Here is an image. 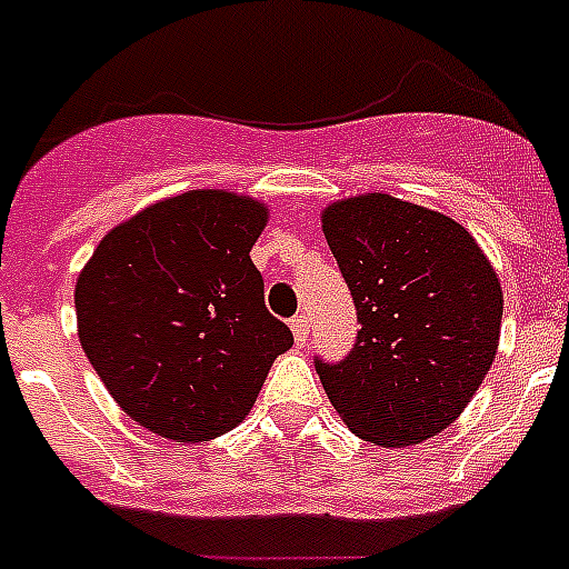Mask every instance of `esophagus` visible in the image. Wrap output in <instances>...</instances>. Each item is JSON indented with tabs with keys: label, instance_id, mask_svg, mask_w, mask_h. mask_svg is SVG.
<instances>
[{
	"label": "esophagus",
	"instance_id": "1",
	"mask_svg": "<svg viewBox=\"0 0 569 569\" xmlns=\"http://www.w3.org/2000/svg\"><path fill=\"white\" fill-rule=\"evenodd\" d=\"M290 328H293L296 345H305V341H308V336H310L308 316H305V313H296L293 319H290Z\"/></svg>",
	"mask_w": 569,
	"mask_h": 569
}]
</instances>
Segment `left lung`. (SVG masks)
<instances>
[{
    "instance_id": "left-lung-1",
    "label": "left lung",
    "mask_w": 569,
    "mask_h": 569,
    "mask_svg": "<svg viewBox=\"0 0 569 569\" xmlns=\"http://www.w3.org/2000/svg\"><path fill=\"white\" fill-rule=\"evenodd\" d=\"M325 236L353 296L339 361L316 356L336 413L373 445H419L459 419L499 347V279L459 222L370 193L325 210Z\"/></svg>"
}]
</instances>
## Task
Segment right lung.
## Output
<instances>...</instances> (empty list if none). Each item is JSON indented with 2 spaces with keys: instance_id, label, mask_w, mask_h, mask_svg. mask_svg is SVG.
<instances>
[{
  "instance_id": "obj_1",
  "label": "right lung",
  "mask_w": 569,
  "mask_h": 569,
  "mask_svg": "<svg viewBox=\"0 0 569 569\" xmlns=\"http://www.w3.org/2000/svg\"><path fill=\"white\" fill-rule=\"evenodd\" d=\"M264 222L244 196L190 190L110 230L79 276L82 350L116 405L164 439L228 433L293 345L250 261Z\"/></svg>"
}]
</instances>
